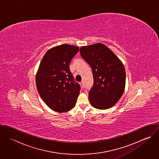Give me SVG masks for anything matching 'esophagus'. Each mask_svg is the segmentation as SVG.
<instances>
[{
	"label": "esophagus",
	"instance_id": "esophagus-1",
	"mask_svg": "<svg viewBox=\"0 0 159 159\" xmlns=\"http://www.w3.org/2000/svg\"><path fill=\"white\" fill-rule=\"evenodd\" d=\"M80 84H81V86L82 88H84V83H83V81L81 82V83H80Z\"/></svg>",
	"mask_w": 159,
	"mask_h": 159
}]
</instances>
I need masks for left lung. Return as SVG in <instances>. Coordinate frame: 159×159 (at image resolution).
I'll use <instances>...</instances> for the list:
<instances>
[{
    "label": "left lung",
    "instance_id": "1",
    "mask_svg": "<svg viewBox=\"0 0 159 159\" xmlns=\"http://www.w3.org/2000/svg\"><path fill=\"white\" fill-rule=\"evenodd\" d=\"M80 52L92 70L93 84L89 92L91 105L99 110L113 107L125 89L126 75L122 62L102 43L82 46Z\"/></svg>",
    "mask_w": 159,
    "mask_h": 159
}]
</instances>
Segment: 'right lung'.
<instances>
[{"label": "right lung", "instance_id": "obj_1", "mask_svg": "<svg viewBox=\"0 0 159 159\" xmlns=\"http://www.w3.org/2000/svg\"><path fill=\"white\" fill-rule=\"evenodd\" d=\"M79 47L67 44L49 49L43 56L36 75V86L42 99L51 110L64 113L75 107L81 89L69 65Z\"/></svg>", "mask_w": 159, "mask_h": 159}]
</instances>
